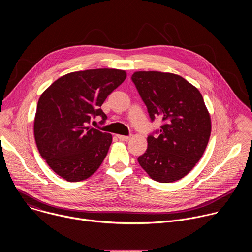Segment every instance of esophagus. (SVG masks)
Masks as SVG:
<instances>
[{"label":"esophagus","instance_id":"1","mask_svg":"<svg viewBox=\"0 0 252 252\" xmlns=\"http://www.w3.org/2000/svg\"><path fill=\"white\" fill-rule=\"evenodd\" d=\"M118 138H119L120 140H122V141H126V140H128V139L130 138V136H127V135H121V134H119V135H118Z\"/></svg>","mask_w":252,"mask_h":252}]
</instances>
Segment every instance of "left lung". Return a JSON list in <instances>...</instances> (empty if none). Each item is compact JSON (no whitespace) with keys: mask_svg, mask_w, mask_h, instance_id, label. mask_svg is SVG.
<instances>
[{"mask_svg":"<svg viewBox=\"0 0 252 252\" xmlns=\"http://www.w3.org/2000/svg\"><path fill=\"white\" fill-rule=\"evenodd\" d=\"M131 81L151 121H162L160 129L149 134L148 149L137 161L158 183L178 181L198 162L209 140L211 123L203 97L183 77L170 73L135 71Z\"/></svg>","mask_w":252,"mask_h":252,"instance_id":"obj_1","label":"left lung"}]
</instances>
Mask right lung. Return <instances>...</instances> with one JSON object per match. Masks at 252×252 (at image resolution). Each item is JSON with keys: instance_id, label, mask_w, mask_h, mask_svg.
<instances>
[{"instance_id": "right-lung-1", "label": "right lung", "mask_w": 252, "mask_h": 252, "mask_svg": "<svg viewBox=\"0 0 252 252\" xmlns=\"http://www.w3.org/2000/svg\"><path fill=\"white\" fill-rule=\"evenodd\" d=\"M125 70L95 68L58 79L41 95L33 123L35 143L49 166L67 182H82L103 161L113 136L90 126L107 119L100 109L126 80Z\"/></svg>"}]
</instances>
